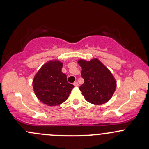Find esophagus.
I'll list each match as a JSON object with an SVG mask.
<instances>
[{
  "label": "esophagus",
  "mask_w": 149,
  "mask_h": 149,
  "mask_svg": "<svg viewBox=\"0 0 149 149\" xmlns=\"http://www.w3.org/2000/svg\"><path fill=\"white\" fill-rule=\"evenodd\" d=\"M73 85H74L76 87H78V83L77 81L74 82V83H73Z\"/></svg>",
  "instance_id": "obj_1"
}]
</instances>
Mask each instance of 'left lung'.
I'll list each match as a JSON object with an SVG mask.
<instances>
[{
	"mask_svg": "<svg viewBox=\"0 0 149 149\" xmlns=\"http://www.w3.org/2000/svg\"><path fill=\"white\" fill-rule=\"evenodd\" d=\"M78 63L84 79L79 89L85 100L95 105L107 103L116 88V81L111 71L96 58L90 61L80 59Z\"/></svg>",
	"mask_w": 149,
	"mask_h": 149,
	"instance_id": "left-lung-1",
	"label": "left lung"
}]
</instances>
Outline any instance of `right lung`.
<instances>
[{"instance_id": "1", "label": "right lung", "mask_w": 149, "mask_h": 149, "mask_svg": "<svg viewBox=\"0 0 149 149\" xmlns=\"http://www.w3.org/2000/svg\"><path fill=\"white\" fill-rule=\"evenodd\" d=\"M63 64L59 60L47 61L34 76L33 90L40 102L53 107L62 104L68 99L74 85L67 82L61 72Z\"/></svg>"}]
</instances>
